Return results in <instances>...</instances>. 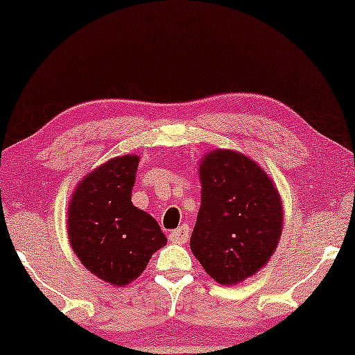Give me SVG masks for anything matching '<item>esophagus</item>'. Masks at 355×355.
<instances>
[{"label":"esophagus","mask_w":355,"mask_h":355,"mask_svg":"<svg viewBox=\"0 0 355 355\" xmlns=\"http://www.w3.org/2000/svg\"><path fill=\"white\" fill-rule=\"evenodd\" d=\"M170 240L175 243H185L189 240V225H182L180 229L173 230L170 234Z\"/></svg>","instance_id":"1"}]
</instances>
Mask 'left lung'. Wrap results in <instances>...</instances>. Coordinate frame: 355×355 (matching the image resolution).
I'll return each instance as SVG.
<instances>
[{
	"instance_id": "left-lung-1",
	"label": "left lung",
	"mask_w": 355,
	"mask_h": 355,
	"mask_svg": "<svg viewBox=\"0 0 355 355\" xmlns=\"http://www.w3.org/2000/svg\"><path fill=\"white\" fill-rule=\"evenodd\" d=\"M202 205L190 248L207 274L234 285L257 274L282 234V202L267 173L245 155L215 150L200 165Z\"/></svg>"
}]
</instances>
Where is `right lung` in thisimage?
<instances>
[{
  "label": "right lung",
  "instance_id": "obj_1",
  "mask_svg": "<svg viewBox=\"0 0 355 355\" xmlns=\"http://www.w3.org/2000/svg\"><path fill=\"white\" fill-rule=\"evenodd\" d=\"M140 158L123 155L93 170L75 190L68 237L85 267L105 282L126 285L166 243L157 220L132 203Z\"/></svg>",
  "mask_w": 355,
  "mask_h": 355
}]
</instances>
